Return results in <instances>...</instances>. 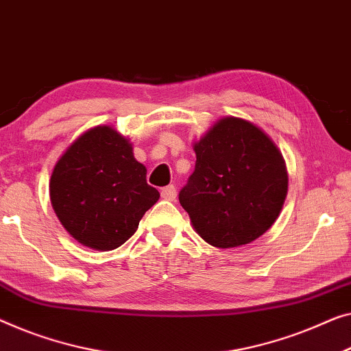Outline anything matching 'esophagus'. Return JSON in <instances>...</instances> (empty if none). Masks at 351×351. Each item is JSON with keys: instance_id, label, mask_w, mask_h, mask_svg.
<instances>
[{"instance_id": "1", "label": "esophagus", "mask_w": 351, "mask_h": 351, "mask_svg": "<svg viewBox=\"0 0 351 351\" xmlns=\"http://www.w3.org/2000/svg\"><path fill=\"white\" fill-rule=\"evenodd\" d=\"M177 196V190L174 185H167L165 188H161V197L166 201H174Z\"/></svg>"}]
</instances>
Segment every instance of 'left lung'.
I'll list each match as a JSON object with an SVG mask.
<instances>
[{"label": "left lung", "mask_w": 351, "mask_h": 351, "mask_svg": "<svg viewBox=\"0 0 351 351\" xmlns=\"http://www.w3.org/2000/svg\"><path fill=\"white\" fill-rule=\"evenodd\" d=\"M179 201L197 234L218 248L250 243L277 220L288 191L285 161L250 121L226 117L195 144Z\"/></svg>", "instance_id": "8db88e82"}]
</instances>
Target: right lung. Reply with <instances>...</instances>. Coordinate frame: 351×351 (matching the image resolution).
<instances>
[{"instance_id": "add662e5", "label": "right lung", "mask_w": 351, "mask_h": 351, "mask_svg": "<svg viewBox=\"0 0 351 351\" xmlns=\"http://www.w3.org/2000/svg\"><path fill=\"white\" fill-rule=\"evenodd\" d=\"M133 147L110 126L87 131L64 152L50 179V201L75 241L95 250H114L138 230L158 201Z\"/></svg>"}]
</instances>
